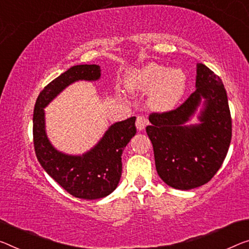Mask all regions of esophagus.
Masks as SVG:
<instances>
[{"label": "esophagus", "mask_w": 249, "mask_h": 249, "mask_svg": "<svg viewBox=\"0 0 249 249\" xmlns=\"http://www.w3.org/2000/svg\"><path fill=\"white\" fill-rule=\"evenodd\" d=\"M148 124V120L144 118L143 116H138L137 118V121H136V127L137 129L141 131V130H143L146 128V125Z\"/></svg>", "instance_id": "1"}]
</instances>
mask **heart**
<instances>
[{
    "label": "heart",
    "mask_w": 249,
    "mask_h": 249,
    "mask_svg": "<svg viewBox=\"0 0 249 249\" xmlns=\"http://www.w3.org/2000/svg\"><path fill=\"white\" fill-rule=\"evenodd\" d=\"M125 88L130 92L149 93L148 105L158 112L170 111L186 92L187 75L180 68L168 70L162 64L150 62L132 69L125 75Z\"/></svg>",
    "instance_id": "obj_1"
}]
</instances>
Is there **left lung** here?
Returning <instances> with one entry per match:
<instances>
[{"mask_svg": "<svg viewBox=\"0 0 249 249\" xmlns=\"http://www.w3.org/2000/svg\"><path fill=\"white\" fill-rule=\"evenodd\" d=\"M196 115L198 124H189ZM147 135L154 147L156 169L175 189L207 183L226 158L231 139L228 98L220 78L197 63L196 91L173 111L152 113Z\"/></svg>", "mask_w": 249, "mask_h": 249, "instance_id": "left-lung-1", "label": "left lung"}]
</instances>
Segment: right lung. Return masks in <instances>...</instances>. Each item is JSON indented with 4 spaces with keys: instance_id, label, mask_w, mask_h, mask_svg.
I'll return each instance as SVG.
<instances>
[{
    "instance_id": "add662e5",
    "label": "right lung",
    "mask_w": 249,
    "mask_h": 249,
    "mask_svg": "<svg viewBox=\"0 0 249 249\" xmlns=\"http://www.w3.org/2000/svg\"><path fill=\"white\" fill-rule=\"evenodd\" d=\"M100 78L101 68L98 64L71 67L41 91L33 113L34 149L42 168L69 194L87 200L107 197L118 187L122 151L137 133L136 117L110 125L100 140L82 155H70L58 150L50 141L44 108L72 83L94 82Z\"/></svg>"
}]
</instances>
